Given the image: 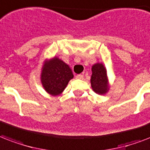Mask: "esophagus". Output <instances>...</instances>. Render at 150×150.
I'll list each match as a JSON object with an SVG mask.
<instances>
[{
	"label": "esophagus",
	"mask_w": 150,
	"mask_h": 150,
	"mask_svg": "<svg viewBox=\"0 0 150 150\" xmlns=\"http://www.w3.org/2000/svg\"><path fill=\"white\" fill-rule=\"evenodd\" d=\"M76 79H81V80H82V79L83 78V74H77L76 76Z\"/></svg>",
	"instance_id": "34e87169"
}]
</instances>
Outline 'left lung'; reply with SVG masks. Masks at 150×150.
<instances>
[{"instance_id":"1","label":"left lung","mask_w":150,"mask_h":150,"mask_svg":"<svg viewBox=\"0 0 150 150\" xmlns=\"http://www.w3.org/2000/svg\"><path fill=\"white\" fill-rule=\"evenodd\" d=\"M91 70V88L96 93L105 94L108 91L107 75L105 67L101 63H97L92 67Z\"/></svg>"}]
</instances>
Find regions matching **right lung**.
Returning a JSON list of instances; mask_svg holds the SVG:
<instances>
[{"mask_svg": "<svg viewBox=\"0 0 150 150\" xmlns=\"http://www.w3.org/2000/svg\"><path fill=\"white\" fill-rule=\"evenodd\" d=\"M74 77L69 66L58 58H54L43 67L41 82L47 93L58 96L63 91Z\"/></svg>", "mask_w": 150, "mask_h": 150, "instance_id": "1", "label": "right lung"}]
</instances>
